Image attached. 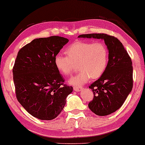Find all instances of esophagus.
<instances>
[{"instance_id": "esophagus-1", "label": "esophagus", "mask_w": 145, "mask_h": 145, "mask_svg": "<svg viewBox=\"0 0 145 145\" xmlns=\"http://www.w3.org/2000/svg\"><path fill=\"white\" fill-rule=\"evenodd\" d=\"M82 88H78V87H76V86H74V88H73V89H74V91H76V92H78V91H80L82 90Z\"/></svg>"}]
</instances>
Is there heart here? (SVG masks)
Returning <instances> with one entry per match:
<instances>
[{
    "label": "heart",
    "instance_id": "1",
    "mask_svg": "<svg viewBox=\"0 0 145 145\" xmlns=\"http://www.w3.org/2000/svg\"><path fill=\"white\" fill-rule=\"evenodd\" d=\"M65 53L67 56L57 54L55 57V65L61 74L69 76L77 64L80 71L69 81L76 86L84 84L90 78H100L108 64V49L102 41H76L67 47Z\"/></svg>",
    "mask_w": 145,
    "mask_h": 145
}]
</instances>
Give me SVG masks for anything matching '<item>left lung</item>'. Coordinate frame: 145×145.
Listing matches in <instances>:
<instances>
[{"label":"left lung","mask_w":145,"mask_h":145,"mask_svg":"<svg viewBox=\"0 0 145 145\" xmlns=\"http://www.w3.org/2000/svg\"><path fill=\"white\" fill-rule=\"evenodd\" d=\"M78 37L103 39L109 51V61L104 74L89 86L94 98L88 107L100 116L120 109L133 86L131 59L118 38L106 33H88Z\"/></svg>","instance_id":"obj_1"}]
</instances>
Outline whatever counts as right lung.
Instances as JSON below:
<instances>
[{"label":"right lung","instance_id":"obj_1","mask_svg":"<svg viewBox=\"0 0 145 145\" xmlns=\"http://www.w3.org/2000/svg\"><path fill=\"white\" fill-rule=\"evenodd\" d=\"M69 39H35L20 49L12 69L16 96L25 110L41 120L57 118L72 92L55 65V57Z\"/></svg>","mask_w":145,"mask_h":145}]
</instances>
